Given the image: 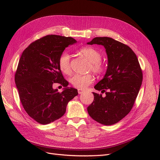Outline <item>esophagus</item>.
I'll use <instances>...</instances> for the list:
<instances>
[{
    "mask_svg": "<svg viewBox=\"0 0 160 160\" xmlns=\"http://www.w3.org/2000/svg\"><path fill=\"white\" fill-rule=\"evenodd\" d=\"M77 91H78V93H79V94L83 93V92H84V90H83L82 89H78V90H77Z\"/></svg>",
    "mask_w": 160,
    "mask_h": 160,
    "instance_id": "esophagus-1",
    "label": "esophagus"
}]
</instances>
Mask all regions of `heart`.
I'll use <instances>...</instances> for the list:
<instances>
[{
  "label": "heart",
  "mask_w": 160,
  "mask_h": 160,
  "mask_svg": "<svg viewBox=\"0 0 160 160\" xmlns=\"http://www.w3.org/2000/svg\"><path fill=\"white\" fill-rule=\"evenodd\" d=\"M80 52L90 61L89 71H92L96 74H101L105 71V65L101 61V54L98 50L92 47H85L82 48ZM58 64L60 70L64 74L70 75L71 73V55L69 52H63L62 53L59 57ZM93 81L94 77L91 74L84 75L76 74L70 79L71 83L75 88L79 89L86 88L87 87L93 83Z\"/></svg>",
  "instance_id": "1"
}]
</instances>
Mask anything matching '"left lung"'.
I'll return each instance as SVG.
<instances>
[{"mask_svg":"<svg viewBox=\"0 0 160 160\" xmlns=\"http://www.w3.org/2000/svg\"><path fill=\"white\" fill-rule=\"evenodd\" d=\"M88 45L105 48L108 65L102 80L94 88L105 97L93 93L94 100L88 111L91 118L105 125L119 122L132 110L143 80L138 57L131 48L110 37H95Z\"/></svg>","mask_w":160,"mask_h":160,"instance_id":"8db88e82","label":"left lung"}]
</instances>
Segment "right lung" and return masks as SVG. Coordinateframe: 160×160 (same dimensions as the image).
Instances as JSON below:
<instances>
[{
	"label": "right lung",
	"mask_w": 160,
	"mask_h": 160,
	"mask_svg": "<svg viewBox=\"0 0 160 160\" xmlns=\"http://www.w3.org/2000/svg\"><path fill=\"white\" fill-rule=\"evenodd\" d=\"M77 42L72 37L56 35L43 37L32 42L19 59L14 80L19 98L27 114L42 125L59 119L69 101L78 95L62 75L58 61L65 48ZM54 83L65 87L61 93Z\"/></svg>",
	"instance_id": "1"
}]
</instances>
